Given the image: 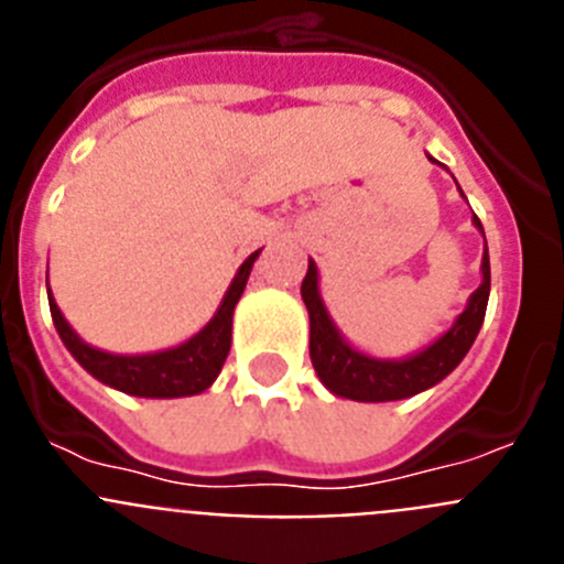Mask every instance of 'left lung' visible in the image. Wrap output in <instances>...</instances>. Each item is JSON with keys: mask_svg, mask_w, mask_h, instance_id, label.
Returning <instances> with one entry per match:
<instances>
[{"mask_svg": "<svg viewBox=\"0 0 564 564\" xmlns=\"http://www.w3.org/2000/svg\"><path fill=\"white\" fill-rule=\"evenodd\" d=\"M475 223L482 231L477 217ZM488 291H491V268H488L486 251L482 253V285L471 293L468 307L457 316L452 330L443 333L435 344H430L417 356L403 358V361H378V358L352 350L350 344L338 336L325 305H322V296H318V273L311 259L305 279H302V299L311 313L313 370L333 395L350 398V401H401V398L417 395L449 376L463 361L468 347L475 344L482 318H486Z\"/></svg>", "mask_w": 564, "mask_h": 564, "instance_id": "8db88e82", "label": "left lung"}]
</instances>
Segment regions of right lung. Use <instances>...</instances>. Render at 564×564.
Returning a JSON list of instances; mask_svg holds the SVG:
<instances>
[{
  "mask_svg": "<svg viewBox=\"0 0 564 564\" xmlns=\"http://www.w3.org/2000/svg\"><path fill=\"white\" fill-rule=\"evenodd\" d=\"M257 257L259 251H253L239 265L220 311L214 313L212 322L197 336L188 338L181 347H174V350L149 352V356H112V352L96 350V347H89L78 338V333L67 325V318L62 316L58 305L53 302V293H47L53 325H56L64 347L73 352V358L82 364L84 370L89 376H96L98 381L115 387V390L138 398L197 395V392L212 387L214 378L220 376L223 364H226L228 350H231L234 307H237L239 296L246 291L248 273H251Z\"/></svg>",
  "mask_w": 564,
  "mask_h": 564,
  "instance_id": "right-lung-1",
  "label": "right lung"
}]
</instances>
